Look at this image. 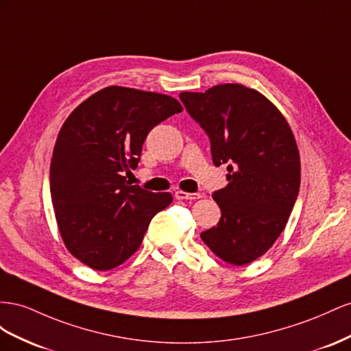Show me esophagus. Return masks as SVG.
Listing matches in <instances>:
<instances>
[{
  "label": "esophagus",
  "mask_w": 351,
  "mask_h": 351,
  "mask_svg": "<svg viewBox=\"0 0 351 351\" xmlns=\"http://www.w3.org/2000/svg\"><path fill=\"white\" fill-rule=\"evenodd\" d=\"M175 197L178 199H198V198H202V194H198V193H185V191H175Z\"/></svg>",
  "instance_id": "34e87169"
}]
</instances>
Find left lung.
I'll use <instances>...</instances> for the list:
<instances>
[{"instance_id": "left-lung-1", "label": "left lung", "mask_w": 351, "mask_h": 351, "mask_svg": "<svg viewBox=\"0 0 351 351\" xmlns=\"http://www.w3.org/2000/svg\"><path fill=\"white\" fill-rule=\"evenodd\" d=\"M210 139L215 166L228 185L213 193L222 217L202 239L225 262L243 266L281 235L300 188V156L291 128L260 93L238 84L179 94Z\"/></svg>"}]
</instances>
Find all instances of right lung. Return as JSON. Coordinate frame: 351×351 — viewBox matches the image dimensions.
Masks as SVG:
<instances>
[{"label": "right lung", "instance_id": "right-lung-1", "mask_svg": "<svg viewBox=\"0 0 351 351\" xmlns=\"http://www.w3.org/2000/svg\"><path fill=\"white\" fill-rule=\"evenodd\" d=\"M182 112L178 99L108 86L79 104L60 129L49 167V191L67 250L86 266L110 270L143 243L154 215L170 203L126 181L148 132Z\"/></svg>", "mask_w": 351, "mask_h": 351}]
</instances>
